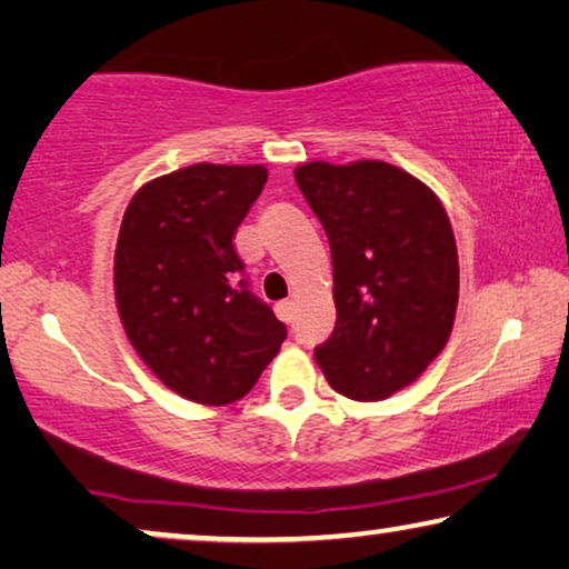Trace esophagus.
Masks as SVG:
<instances>
[{"instance_id":"esophagus-1","label":"esophagus","mask_w":569,"mask_h":569,"mask_svg":"<svg viewBox=\"0 0 569 569\" xmlns=\"http://www.w3.org/2000/svg\"><path fill=\"white\" fill-rule=\"evenodd\" d=\"M277 316H279V321H284V323H292V318H295V302L292 300H282V302H277Z\"/></svg>"}]
</instances>
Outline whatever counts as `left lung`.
<instances>
[{
    "label": "left lung",
    "mask_w": 569,
    "mask_h": 569,
    "mask_svg": "<svg viewBox=\"0 0 569 569\" xmlns=\"http://www.w3.org/2000/svg\"><path fill=\"white\" fill-rule=\"evenodd\" d=\"M331 246L337 326L316 362L333 391L383 401L442 352L458 308V251L446 207L383 160L295 168Z\"/></svg>",
    "instance_id": "8db88e82"
}]
</instances>
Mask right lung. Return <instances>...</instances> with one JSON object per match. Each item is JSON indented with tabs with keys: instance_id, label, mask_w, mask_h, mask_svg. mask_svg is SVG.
Returning <instances> with one entry per match:
<instances>
[{
	"instance_id": "right-lung-1",
	"label": "right lung",
	"mask_w": 569,
	"mask_h": 569,
	"mask_svg": "<svg viewBox=\"0 0 569 569\" xmlns=\"http://www.w3.org/2000/svg\"><path fill=\"white\" fill-rule=\"evenodd\" d=\"M263 166H197L152 178L123 212L113 292L123 331L183 399L224 407L251 391L287 337L253 298L232 238L267 183Z\"/></svg>"
}]
</instances>
